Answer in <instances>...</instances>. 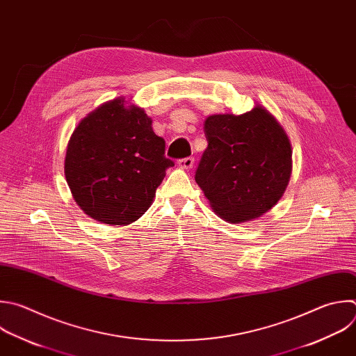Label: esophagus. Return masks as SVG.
I'll return each instance as SVG.
<instances>
[{"label":"esophagus","mask_w":356,"mask_h":356,"mask_svg":"<svg viewBox=\"0 0 356 356\" xmlns=\"http://www.w3.org/2000/svg\"><path fill=\"white\" fill-rule=\"evenodd\" d=\"M177 165H179V168H181V169H191L193 168V165H194V158L193 156H187V158H183V159H180L179 162H177Z\"/></svg>","instance_id":"34e87169"}]
</instances>
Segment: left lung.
Returning a JSON list of instances; mask_svg holds the SVG:
<instances>
[{"mask_svg":"<svg viewBox=\"0 0 356 356\" xmlns=\"http://www.w3.org/2000/svg\"><path fill=\"white\" fill-rule=\"evenodd\" d=\"M204 133L208 147L195 181L216 215L242 223L270 211L292 172L291 143L277 118L263 106L239 115L212 114Z\"/></svg>","mask_w":356,"mask_h":356,"instance_id":"obj_1","label":"left lung"}]
</instances>
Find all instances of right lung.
I'll use <instances>...</instances> for the list:
<instances>
[{"mask_svg":"<svg viewBox=\"0 0 356 356\" xmlns=\"http://www.w3.org/2000/svg\"><path fill=\"white\" fill-rule=\"evenodd\" d=\"M165 140L144 108L124 97L103 103L74 130L64 172L75 202L102 223L129 225L151 207L166 169Z\"/></svg>","mask_w":356,"mask_h":356,"instance_id":"obj_1","label":"right lung"}]
</instances>
